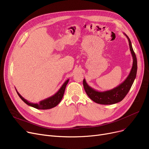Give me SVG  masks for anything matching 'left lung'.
<instances>
[{
    "mask_svg": "<svg viewBox=\"0 0 149 149\" xmlns=\"http://www.w3.org/2000/svg\"><path fill=\"white\" fill-rule=\"evenodd\" d=\"M124 34L128 39L130 51L133 58L132 67L126 79L113 89L106 91H98L93 89L88 84L84 79L83 80L84 89L87 95L92 101L98 104H113L120 102L127 94L136 78L137 72V60L136 55L133 49L130 38L126 34L124 33Z\"/></svg>",
    "mask_w": 149,
    "mask_h": 149,
    "instance_id": "obj_1",
    "label": "left lung"
}]
</instances>
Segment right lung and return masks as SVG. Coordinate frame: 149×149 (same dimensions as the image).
Returning <instances> with one entry per match:
<instances>
[{
	"label": "right lung",
	"mask_w": 149,
	"mask_h": 149,
	"mask_svg": "<svg viewBox=\"0 0 149 149\" xmlns=\"http://www.w3.org/2000/svg\"><path fill=\"white\" fill-rule=\"evenodd\" d=\"M69 80L68 79L63 84V85L61 86V87L60 88V89L56 93H55L54 95H53L52 96H51L48 98H46L43 100L40 101L38 103H30L29 101H28V100H26V99L23 98L17 92V91L16 89L15 90H16V92L17 93L18 95L19 96V97L23 101H24V102L27 105L31 106V107H33L37 109H42V110H45V109H49L53 108L59 104V103L62 100L63 97L66 85L68 83Z\"/></svg>",
	"instance_id": "add662e5"
}]
</instances>
